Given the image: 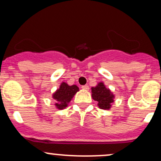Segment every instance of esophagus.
<instances>
[{
	"instance_id": "1",
	"label": "esophagus",
	"mask_w": 161,
	"mask_h": 161,
	"mask_svg": "<svg viewBox=\"0 0 161 161\" xmlns=\"http://www.w3.org/2000/svg\"><path fill=\"white\" fill-rule=\"evenodd\" d=\"M82 88L84 90H86V91H88V89H89V87H88V86H87V85H86V86H82Z\"/></svg>"
}]
</instances>
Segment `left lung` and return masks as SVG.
Masks as SVG:
<instances>
[{"label":"left lung","instance_id":"left-lung-1","mask_svg":"<svg viewBox=\"0 0 161 161\" xmlns=\"http://www.w3.org/2000/svg\"><path fill=\"white\" fill-rule=\"evenodd\" d=\"M92 98L97 102V106L103 110H110L114 102V96L111 91L106 88L104 83L100 82L95 87L92 88Z\"/></svg>","mask_w":161,"mask_h":161}]
</instances>
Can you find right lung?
Returning <instances> with one entry per match:
<instances>
[{"mask_svg": "<svg viewBox=\"0 0 161 161\" xmlns=\"http://www.w3.org/2000/svg\"><path fill=\"white\" fill-rule=\"evenodd\" d=\"M79 87L75 85L69 86L67 83L62 82L60 88L53 94L52 97L55 101V107L58 110L65 109L68 106L77 92H79Z\"/></svg>", "mask_w": 161, "mask_h": 161, "instance_id": "right-lung-1", "label": "right lung"}]
</instances>
